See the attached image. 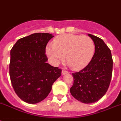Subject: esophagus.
Here are the masks:
<instances>
[{
	"instance_id": "1",
	"label": "esophagus",
	"mask_w": 121,
	"mask_h": 121,
	"mask_svg": "<svg viewBox=\"0 0 121 121\" xmlns=\"http://www.w3.org/2000/svg\"><path fill=\"white\" fill-rule=\"evenodd\" d=\"M69 72L67 70H65L64 69H63L62 72H61V73H62V75H65V74H67V73H69Z\"/></svg>"
}]
</instances>
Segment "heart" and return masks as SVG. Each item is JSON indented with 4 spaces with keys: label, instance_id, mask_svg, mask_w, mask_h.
Wrapping results in <instances>:
<instances>
[{
    "label": "heart",
    "instance_id": "1",
    "mask_svg": "<svg viewBox=\"0 0 121 121\" xmlns=\"http://www.w3.org/2000/svg\"><path fill=\"white\" fill-rule=\"evenodd\" d=\"M95 46L93 39L88 36L65 34L57 37L53 45L46 47V52L54 64L64 60L74 69L86 67L93 57Z\"/></svg>",
    "mask_w": 121,
    "mask_h": 121
}]
</instances>
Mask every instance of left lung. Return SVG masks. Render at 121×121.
<instances>
[{"label": "left lung", "mask_w": 121, "mask_h": 121, "mask_svg": "<svg viewBox=\"0 0 121 121\" xmlns=\"http://www.w3.org/2000/svg\"><path fill=\"white\" fill-rule=\"evenodd\" d=\"M95 46V52L91 61L79 72L72 73L73 84L71 95L84 104L95 103L107 91L112 74L111 51L104 40L88 34Z\"/></svg>", "instance_id": "8db88e82"}]
</instances>
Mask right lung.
Listing matches in <instances>:
<instances>
[{
	"instance_id": "1",
	"label": "right lung",
	"mask_w": 121,
	"mask_h": 121,
	"mask_svg": "<svg viewBox=\"0 0 121 121\" xmlns=\"http://www.w3.org/2000/svg\"><path fill=\"white\" fill-rule=\"evenodd\" d=\"M54 36L35 33L16 42L11 50L9 75L14 90L20 99L35 104L46 98L61 70L47 63L46 47Z\"/></svg>"
}]
</instances>
